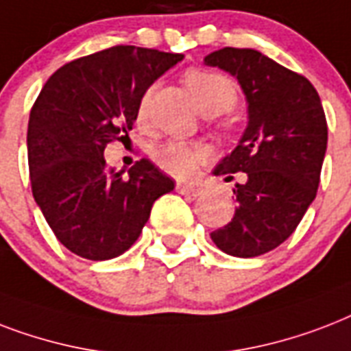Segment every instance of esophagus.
<instances>
[{
  "mask_svg": "<svg viewBox=\"0 0 351 351\" xmlns=\"http://www.w3.org/2000/svg\"><path fill=\"white\" fill-rule=\"evenodd\" d=\"M176 190H178L179 194L192 195V197H197V195H201L203 192H205V190L199 189V186H194V184H183V183L176 184Z\"/></svg>",
  "mask_w": 351,
  "mask_h": 351,
  "instance_id": "esophagus-1",
  "label": "esophagus"
}]
</instances>
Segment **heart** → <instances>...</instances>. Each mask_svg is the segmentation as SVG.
<instances>
[{
	"mask_svg": "<svg viewBox=\"0 0 351 351\" xmlns=\"http://www.w3.org/2000/svg\"><path fill=\"white\" fill-rule=\"evenodd\" d=\"M184 86L189 88L195 106L205 115H218L230 110L238 100L234 82L227 75L213 69H189L184 73ZM150 91H146L137 104V119L143 121L148 111ZM225 126H232V121H225ZM205 156V148L195 143H183V141H170L154 154L157 167L167 173L183 178L189 176L195 168L197 161Z\"/></svg>",
	"mask_w": 351,
	"mask_h": 351,
	"instance_id": "obj_1",
	"label": "heart"
}]
</instances>
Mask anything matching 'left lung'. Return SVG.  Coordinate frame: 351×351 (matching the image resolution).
Here are the masks:
<instances>
[{"label": "left lung", "instance_id": "left-lung-1", "mask_svg": "<svg viewBox=\"0 0 351 351\" xmlns=\"http://www.w3.org/2000/svg\"><path fill=\"white\" fill-rule=\"evenodd\" d=\"M205 64L236 77L249 111L240 143L214 170L245 172L247 181L232 190L234 218L210 238L230 256H260L295 232L317 195L328 145L322 102L308 78L254 49L223 47Z\"/></svg>", "mask_w": 351, "mask_h": 351}]
</instances>
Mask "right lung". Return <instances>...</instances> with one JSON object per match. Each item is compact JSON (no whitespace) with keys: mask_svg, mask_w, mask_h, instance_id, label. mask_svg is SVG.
Listing matches in <instances>:
<instances>
[{"mask_svg":"<svg viewBox=\"0 0 351 351\" xmlns=\"http://www.w3.org/2000/svg\"><path fill=\"white\" fill-rule=\"evenodd\" d=\"M181 60L115 45L62 65L38 95L27 130L32 195L60 243L78 256H121L141 234L154 201L173 190L148 159L126 176L110 168L104 148L121 133L128 137L138 99Z\"/></svg>","mask_w":351,"mask_h":351,"instance_id":"obj_1","label":"right lung"}]
</instances>
